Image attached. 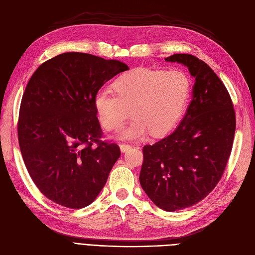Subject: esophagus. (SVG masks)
Wrapping results in <instances>:
<instances>
[{"instance_id": "1", "label": "esophagus", "mask_w": 255, "mask_h": 255, "mask_svg": "<svg viewBox=\"0 0 255 255\" xmlns=\"http://www.w3.org/2000/svg\"><path fill=\"white\" fill-rule=\"evenodd\" d=\"M130 144H128V143H121L120 144V150H121V152H126V151H128V149H130Z\"/></svg>"}]
</instances>
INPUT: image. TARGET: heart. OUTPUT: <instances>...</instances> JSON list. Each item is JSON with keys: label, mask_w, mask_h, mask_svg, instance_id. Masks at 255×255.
<instances>
[{"label": "heart", "mask_w": 255, "mask_h": 255, "mask_svg": "<svg viewBox=\"0 0 255 255\" xmlns=\"http://www.w3.org/2000/svg\"><path fill=\"white\" fill-rule=\"evenodd\" d=\"M114 92L100 89L94 99L98 119L106 130H118L132 114L134 120L121 139H138L150 132L163 136L180 121L191 94V81L182 70L136 68L116 80Z\"/></svg>", "instance_id": "obj_1"}]
</instances>
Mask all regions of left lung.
Returning <instances> with one entry per match:
<instances>
[{"label": "left lung", "instance_id": "1", "mask_svg": "<svg viewBox=\"0 0 255 255\" xmlns=\"http://www.w3.org/2000/svg\"><path fill=\"white\" fill-rule=\"evenodd\" d=\"M165 60L188 68L195 79L191 102L172 134L143 146L139 182L154 204L175 212L201 201L220 181L236 119L225 84L203 60L190 54Z\"/></svg>", "mask_w": 255, "mask_h": 255}]
</instances>
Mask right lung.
<instances>
[{"instance_id": "1", "label": "right lung", "mask_w": 255, "mask_h": 255, "mask_svg": "<svg viewBox=\"0 0 255 255\" xmlns=\"http://www.w3.org/2000/svg\"><path fill=\"white\" fill-rule=\"evenodd\" d=\"M128 69L116 59L68 52L40 65L28 81L19 113V145L30 177L51 201L83 208L104 187L120 149L100 140L94 99Z\"/></svg>"}]
</instances>
